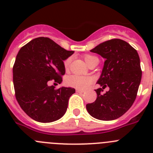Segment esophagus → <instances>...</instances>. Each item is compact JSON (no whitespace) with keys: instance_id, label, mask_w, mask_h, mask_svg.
<instances>
[{"instance_id":"obj_1","label":"esophagus","mask_w":153,"mask_h":153,"mask_svg":"<svg viewBox=\"0 0 153 153\" xmlns=\"http://www.w3.org/2000/svg\"><path fill=\"white\" fill-rule=\"evenodd\" d=\"M76 92H77V93H84V91H83V90H76Z\"/></svg>"}]
</instances>
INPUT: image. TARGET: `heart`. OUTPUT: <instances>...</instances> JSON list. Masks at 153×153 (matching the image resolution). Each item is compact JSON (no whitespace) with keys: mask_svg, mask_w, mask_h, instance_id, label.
<instances>
[{"mask_svg":"<svg viewBox=\"0 0 153 153\" xmlns=\"http://www.w3.org/2000/svg\"><path fill=\"white\" fill-rule=\"evenodd\" d=\"M83 59L89 66L93 60L97 59V58L93 55L86 54L83 56ZM70 62H71V58L70 57L67 58L63 61V66H64L65 68H68L70 64ZM93 81V78L90 77V76H83L75 75V74L68 76L66 78V83H67V86L82 90H84L88 88L89 86L92 84Z\"/></svg>","mask_w":153,"mask_h":153,"instance_id":"1","label":"heart"}]
</instances>
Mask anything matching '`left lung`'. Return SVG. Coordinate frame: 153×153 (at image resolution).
Here are the masks:
<instances>
[{
    "mask_svg": "<svg viewBox=\"0 0 153 153\" xmlns=\"http://www.w3.org/2000/svg\"><path fill=\"white\" fill-rule=\"evenodd\" d=\"M106 59L97 83L102 88L95 90V102L86 104L90 116L97 120H113L128 111L137 95L142 78L140 56L127 42L112 39L92 49ZM108 86L109 91L102 92Z\"/></svg>",
    "mask_w": 153,
    "mask_h": 153,
    "instance_id": "left-lung-1",
    "label": "left lung"
}]
</instances>
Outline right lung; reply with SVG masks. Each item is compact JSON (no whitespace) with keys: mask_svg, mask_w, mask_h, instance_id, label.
Wrapping results in <instances>:
<instances>
[{"mask_svg":"<svg viewBox=\"0 0 153 153\" xmlns=\"http://www.w3.org/2000/svg\"><path fill=\"white\" fill-rule=\"evenodd\" d=\"M74 53L43 36L33 39L19 51L13 67V86L19 105L30 118L51 123L65 114L75 89H55L48 83H61L65 74L63 60Z\"/></svg>","mask_w":153,"mask_h":153,"instance_id":"add662e5","label":"right lung"}]
</instances>
